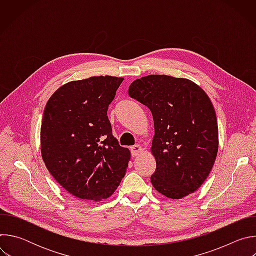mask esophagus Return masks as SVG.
<instances>
[{
	"mask_svg": "<svg viewBox=\"0 0 256 256\" xmlns=\"http://www.w3.org/2000/svg\"><path fill=\"white\" fill-rule=\"evenodd\" d=\"M130 153L132 157H136L138 155H140V153H142V147L138 144H134L132 147H130Z\"/></svg>",
	"mask_w": 256,
	"mask_h": 256,
	"instance_id": "34e87169",
	"label": "esophagus"
}]
</instances>
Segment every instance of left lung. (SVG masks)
Here are the masks:
<instances>
[{
    "instance_id": "8db88e82",
    "label": "left lung",
    "mask_w": 256,
    "mask_h": 256,
    "mask_svg": "<svg viewBox=\"0 0 256 256\" xmlns=\"http://www.w3.org/2000/svg\"><path fill=\"white\" fill-rule=\"evenodd\" d=\"M128 95L153 116L155 190L173 200L194 192L208 176L218 148L216 116L208 96L188 79L166 75L134 80Z\"/></svg>"
}]
</instances>
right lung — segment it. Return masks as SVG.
<instances>
[{"label":"right lung","mask_w":256,"mask_h":256,"mask_svg":"<svg viewBox=\"0 0 256 256\" xmlns=\"http://www.w3.org/2000/svg\"><path fill=\"white\" fill-rule=\"evenodd\" d=\"M124 78L90 77L60 87L48 99L40 130L42 156L58 184L78 198L110 196L130 158L112 136L108 105Z\"/></svg>","instance_id":"1"}]
</instances>
